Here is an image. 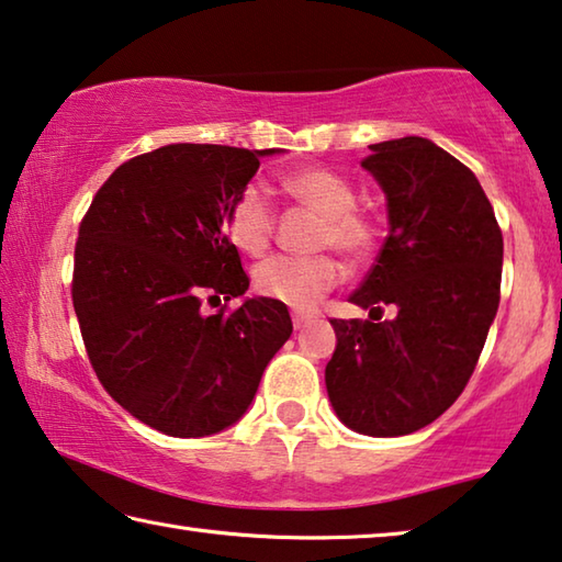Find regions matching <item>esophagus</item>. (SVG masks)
I'll return each mask as SVG.
<instances>
[{
	"label": "esophagus",
	"mask_w": 562,
	"mask_h": 562,
	"mask_svg": "<svg viewBox=\"0 0 562 562\" xmlns=\"http://www.w3.org/2000/svg\"><path fill=\"white\" fill-rule=\"evenodd\" d=\"M291 322H293V329H304V326L311 322V316L304 314V311H293Z\"/></svg>",
	"instance_id": "obj_1"
}]
</instances>
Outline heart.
Returning <instances> with one entry per match:
<instances>
[{
  "label": "heart",
  "instance_id": "b5f03b06",
  "mask_svg": "<svg viewBox=\"0 0 562 562\" xmlns=\"http://www.w3.org/2000/svg\"><path fill=\"white\" fill-rule=\"evenodd\" d=\"M283 191L304 209L322 215L316 248H334L349 261H364L379 244V226L357 209V191L329 168H301L281 180ZM276 211L261 186H244L223 213V233L246 256H261L271 246ZM341 281V266L331 256H273L258 263L254 289L258 296L293 308H311Z\"/></svg>",
  "mask_w": 562,
  "mask_h": 562
}]
</instances>
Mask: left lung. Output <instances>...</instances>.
I'll return each instance as SVG.
<instances>
[{
    "label": "left lung",
    "instance_id": "left-lung-1",
    "mask_svg": "<svg viewBox=\"0 0 562 562\" xmlns=\"http://www.w3.org/2000/svg\"><path fill=\"white\" fill-rule=\"evenodd\" d=\"M361 160L386 193L390 236L351 304L331 318L326 392L344 425L369 437L412 435L468 386L499 304L503 231L474 172L427 137L369 145ZM394 305L397 316H373Z\"/></svg>",
    "mask_w": 562,
    "mask_h": 562
}]
</instances>
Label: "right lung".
Segmentation results:
<instances>
[{"instance_id": "1", "label": "right lung", "mask_w": 562, "mask_h": 562, "mask_svg": "<svg viewBox=\"0 0 562 562\" xmlns=\"http://www.w3.org/2000/svg\"><path fill=\"white\" fill-rule=\"evenodd\" d=\"M176 143L135 155L94 193L75 244L72 306L100 384L170 437L231 427L293 331L286 304L248 291L223 213L261 155Z\"/></svg>"}]
</instances>
